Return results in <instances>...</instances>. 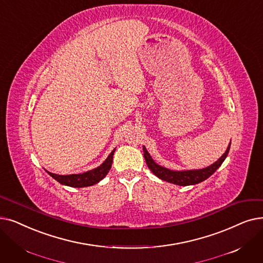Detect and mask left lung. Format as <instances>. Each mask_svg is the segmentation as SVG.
Returning a JSON list of instances; mask_svg holds the SVG:
<instances>
[{
  "label": "left lung",
  "instance_id": "left-lung-1",
  "mask_svg": "<svg viewBox=\"0 0 263 263\" xmlns=\"http://www.w3.org/2000/svg\"><path fill=\"white\" fill-rule=\"evenodd\" d=\"M230 146H231V143L229 144V146H228L226 153L212 165L204 168H200V170H187V171H173V170H168L164 166L159 165L154 161L152 156L145 148V146H143V152H144V158H145L147 166L149 167V170L157 177L161 178L162 180H165L167 182H172V184H175L178 186H189V185L199 184V182L208 179L211 175H213L216 172V170L222 164L228 154H229Z\"/></svg>",
  "mask_w": 263,
  "mask_h": 263
}]
</instances>
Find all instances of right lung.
Instances as JSON below:
<instances>
[{"instance_id": "obj_1", "label": "right lung", "mask_w": 263, "mask_h": 263, "mask_svg": "<svg viewBox=\"0 0 263 263\" xmlns=\"http://www.w3.org/2000/svg\"><path fill=\"white\" fill-rule=\"evenodd\" d=\"M114 153H115V149H114L109 154V156L106 158L105 161L100 166H98L93 170L87 171V172L82 173V174L58 175V174H53L50 172H47V173L52 178H54L57 181H59L60 184L65 185V186H70V187H74V188H83V187L92 186V185L98 184V182L103 179L109 172V170L111 167V163H112Z\"/></svg>"}]
</instances>
